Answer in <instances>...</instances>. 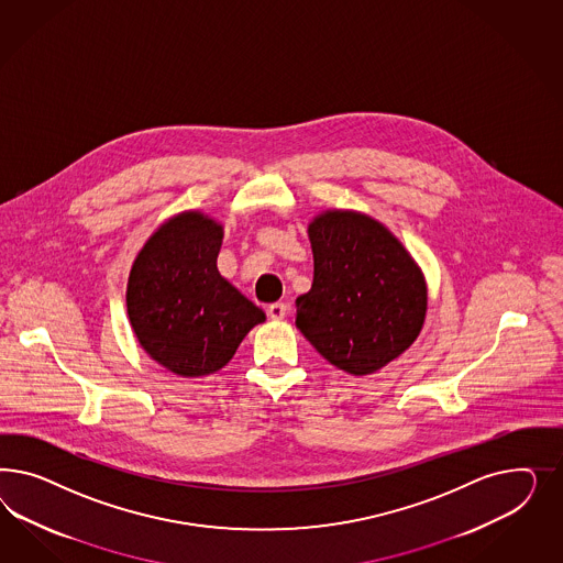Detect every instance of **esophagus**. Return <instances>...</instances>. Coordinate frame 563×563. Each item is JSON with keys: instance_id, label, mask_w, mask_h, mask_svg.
Returning <instances> with one entry per match:
<instances>
[{"instance_id": "34e87169", "label": "esophagus", "mask_w": 563, "mask_h": 563, "mask_svg": "<svg viewBox=\"0 0 563 563\" xmlns=\"http://www.w3.org/2000/svg\"><path fill=\"white\" fill-rule=\"evenodd\" d=\"M268 316H271L273 320H285L287 306H285V303H273V306H268Z\"/></svg>"}]
</instances>
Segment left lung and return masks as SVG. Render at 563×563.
<instances>
[{
    "instance_id": "1",
    "label": "left lung",
    "mask_w": 563,
    "mask_h": 563,
    "mask_svg": "<svg viewBox=\"0 0 563 563\" xmlns=\"http://www.w3.org/2000/svg\"><path fill=\"white\" fill-rule=\"evenodd\" d=\"M307 235L313 283L295 299L297 328L334 367L375 374L423 330V271L386 224L358 210H322Z\"/></svg>"
}]
</instances>
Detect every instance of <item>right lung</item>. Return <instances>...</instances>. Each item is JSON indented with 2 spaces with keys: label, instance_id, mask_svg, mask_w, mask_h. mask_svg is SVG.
I'll return each instance as SVG.
<instances>
[{
  "label": "right lung",
  "instance_id": "obj_1",
  "mask_svg": "<svg viewBox=\"0 0 563 563\" xmlns=\"http://www.w3.org/2000/svg\"><path fill=\"white\" fill-rule=\"evenodd\" d=\"M224 229L202 210L158 224L128 276L130 325L146 355L181 377L222 369L266 313L217 268Z\"/></svg>",
  "mask_w": 563,
  "mask_h": 563
}]
</instances>
